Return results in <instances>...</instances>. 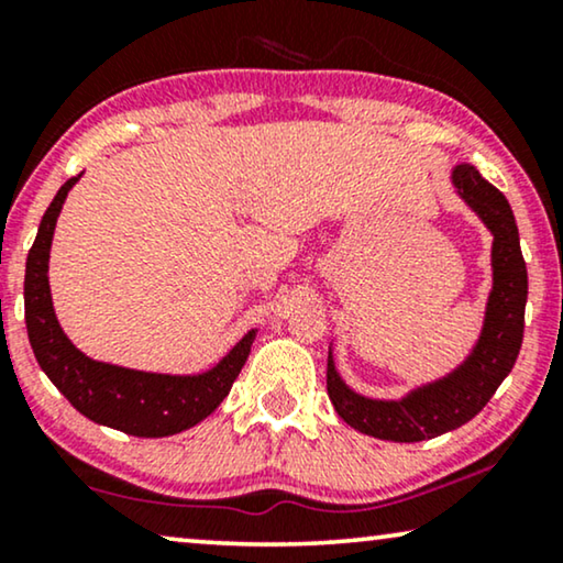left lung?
<instances>
[{
    "mask_svg": "<svg viewBox=\"0 0 563 563\" xmlns=\"http://www.w3.org/2000/svg\"><path fill=\"white\" fill-rule=\"evenodd\" d=\"M453 184L484 225L492 230V291L484 328L472 356L443 379L410 391L402 399H368L343 384L328 353V397L343 422L361 433L395 443H418L456 430L482 412L505 376L512 372L526 328L528 272L520 235L503 191L474 166L453 168Z\"/></svg>",
    "mask_w": 563,
    "mask_h": 563,
    "instance_id": "obj_1",
    "label": "left lung"
}]
</instances>
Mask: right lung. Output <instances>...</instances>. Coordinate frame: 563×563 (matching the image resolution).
Masks as SVG:
<instances>
[{
	"mask_svg": "<svg viewBox=\"0 0 563 563\" xmlns=\"http://www.w3.org/2000/svg\"><path fill=\"white\" fill-rule=\"evenodd\" d=\"M79 176H71L53 197L27 253L25 322L30 345L48 379L84 418L137 438L181 433L212 415L228 397L249 358L256 330L243 335L218 366L197 376L135 372L84 356L60 330L48 287L53 230L68 189L79 181Z\"/></svg>",
	"mask_w": 563,
	"mask_h": 563,
	"instance_id": "1",
	"label": "right lung"
}]
</instances>
